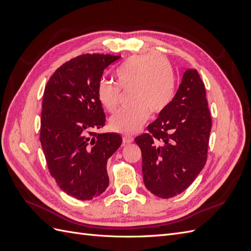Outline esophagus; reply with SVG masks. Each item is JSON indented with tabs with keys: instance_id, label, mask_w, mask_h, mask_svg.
<instances>
[{
	"instance_id": "34e87169",
	"label": "esophagus",
	"mask_w": 251,
	"mask_h": 251,
	"mask_svg": "<svg viewBox=\"0 0 251 251\" xmlns=\"http://www.w3.org/2000/svg\"><path fill=\"white\" fill-rule=\"evenodd\" d=\"M123 141L125 142V143H131V142H133L134 141V137L133 136H130V135H125L124 137H123Z\"/></svg>"
}]
</instances>
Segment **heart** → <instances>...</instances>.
Listing matches in <instances>:
<instances>
[{
    "instance_id": "1",
    "label": "heart",
    "mask_w": 251,
    "mask_h": 251,
    "mask_svg": "<svg viewBox=\"0 0 251 251\" xmlns=\"http://www.w3.org/2000/svg\"><path fill=\"white\" fill-rule=\"evenodd\" d=\"M118 86L101 80L97 87V98L110 113L119 107L120 89L131 90L130 109L121 110L110 119L114 132L133 134L146 125L151 114H159L169 107L175 95V76L170 63L162 56L135 55L121 65L116 71Z\"/></svg>"
}]
</instances>
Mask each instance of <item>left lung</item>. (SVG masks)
<instances>
[{
    "instance_id": "obj_1",
    "label": "left lung",
    "mask_w": 251,
    "mask_h": 251,
    "mask_svg": "<svg viewBox=\"0 0 251 251\" xmlns=\"http://www.w3.org/2000/svg\"><path fill=\"white\" fill-rule=\"evenodd\" d=\"M211 116L204 82L196 69L184 72L172 102L135 138L142 155L144 185L169 199L184 192L207 160Z\"/></svg>"
}]
</instances>
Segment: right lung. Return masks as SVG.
<instances>
[{
	"label": "right lung",
	"instance_id": "add662e5",
	"mask_svg": "<svg viewBox=\"0 0 251 251\" xmlns=\"http://www.w3.org/2000/svg\"><path fill=\"white\" fill-rule=\"evenodd\" d=\"M119 58L79 55L56 69L45 87L40 141L48 170L59 188L78 200L105 191L108 159L123 142L118 134L96 132L105 123L97 87L105 68Z\"/></svg>",
	"mask_w": 251,
	"mask_h": 251
}]
</instances>
